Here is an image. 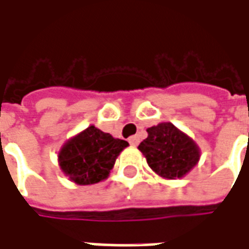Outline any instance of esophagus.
I'll use <instances>...</instances> for the list:
<instances>
[{
  "instance_id": "1",
  "label": "esophagus",
  "mask_w": 249,
  "mask_h": 249,
  "mask_svg": "<svg viewBox=\"0 0 249 249\" xmlns=\"http://www.w3.org/2000/svg\"><path fill=\"white\" fill-rule=\"evenodd\" d=\"M139 142H140V139H139V136H130L129 137V144L130 145H139Z\"/></svg>"
}]
</instances>
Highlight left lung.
Segmentation results:
<instances>
[{
	"label": "left lung",
	"mask_w": 249,
	"mask_h": 249,
	"mask_svg": "<svg viewBox=\"0 0 249 249\" xmlns=\"http://www.w3.org/2000/svg\"><path fill=\"white\" fill-rule=\"evenodd\" d=\"M148 137L139 145L148 165L161 178H183L198 161L197 145L171 123L146 129Z\"/></svg>",
	"instance_id": "obj_1"
}]
</instances>
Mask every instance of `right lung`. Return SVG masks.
Masks as SVG:
<instances>
[{
  "label": "right lung",
  "mask_w": 249,
  "mask_h": 249,
  "mask_svg": "<svg viewBox=\"0 0 249 249\" xmlns=\"http://www.w3.org/2000/svg\"><path fill=\"white\" fill-rule=\"evenodd\" d=\"M128 142L89 126L66 142L58 155L60 167L71 181L80 185L96 184L109 176L120 152Z\"/></svg>",
  "instance_id": "add662e5"
}]
</instances>
